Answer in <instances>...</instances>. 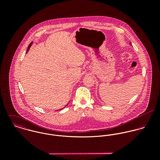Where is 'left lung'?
Masks as SVG:
<instances>
[{
	"mask_svg": "<svg viewBox=\"0 0 160 160\" xmlns=\"http://www.w3.org/2000/svg\"><path fill=\"white\" fill-rule=\"evenodd\" d=\"M130 44H131V46H132V45H131V42H130Z\"/></svg>",
	"mask_w": 160,
	"mask_h": 160,
	"instance_id": "obj_1",
	"label": "left lung"
}]
</instances>
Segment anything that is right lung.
Instances as JSON below:
<instances>
[{"instance_id":"add662e5","label":"right lung","mask_w":160,"mask_h":160,"mask_svg":"<svg viewBox=\"0 0 160 160\" xmlns=\"http://www.w3.org/2000/svg\"><path fill=\"white\" fill-rule=\"evenodd\" d=\"M32 43H33V42H31V43H30V44H29V46H28V49H27V52H28V51H29V48H30V47H31V45H32ZM27 52H26V53H27ZM68 104H67V105H66V106H65V107H67V105H68ZM65 107H63V108H62V109H63V108H65ZM62 109H61V110H62Z\"/></svg>"}]
</instances>
